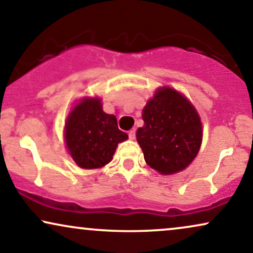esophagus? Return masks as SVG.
Masks as SVG:
<instances>
[{
    "instance_id": "34e87169",
    "label": "esophagus",
    "mask_w": 253,
    "mask_h": 253,
    "mask_svg": "<svg viewBox=\"0 0 253 253\" xmlns=\"http://www.w3.org/2000/svg\"><path fill=\"white\" fill-rule=\"evenodd\" d=\"M134 137H136V130L132 129L129 131V138L130 139H134Z\"/></svg>"
}]
</instances>
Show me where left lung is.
Masks as SVG:
<instances>
[{"label":"left lung","instance_id":"left-lung-1","mask_svg":"<svg viewBox=\"0 0 253 253\" xmlns=\"http://www.w3.org/2000/svg\"><path fill=\"white\" fill-rule=\"evenodd\" d=\"M143 121L136 136L147 165L162 174H173L193 162L201 146L202 126L183 95L160 88L144 108Z\"/></svg>","mask_w":253,"mask_h":253}]
</instances>
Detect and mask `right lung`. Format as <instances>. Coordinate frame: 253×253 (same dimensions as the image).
<instances>
[{
  "label": "right lung",
  "instance_id": "obj_1",
  "mask_svg": "<svg viewBox=\"0 0 253 253\" xmlns=\"http://www.w3.org/2000/svg\"><path fill=\"white\" fill-rule=\"evenodd\" d=\"M127 134L117 126L115 115L106 114L98 98H84L65 126L68 152L81 169H98L113 159L117 144Z\"/></svg>",
  "mask_w": 253,
  "mask_h": 253
}]
</instances>
